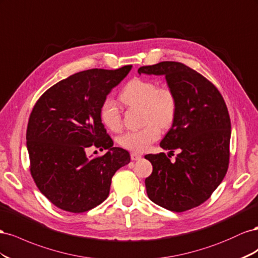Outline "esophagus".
Segmentation results:
<instances>
[{
	"mask_svg": "<svg viewBox=\"0 0 258 258\" xmlns=\"http://www.w3.org/2000/svg\"><path fill=\"white\" fill-rule=\"evenodd\" d=\"M131 159L133 161H137V160H141L142 159V156L139 153H136V152H132L131 153Z\"/></svg>",
	"mask_w": 258,
	"mask_h": 258,
	"instance_id": "obj_1",
	"label": "esophagus"
}]
</instances>
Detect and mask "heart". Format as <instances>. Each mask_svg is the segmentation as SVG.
I'll use <instances>...</instances> for the list:
<instances>
[{
	"label": "heart",
	"mask_w": 258,
	"mask_h": 258,
	"mask_svg": "<svg viewBox=\"0 0 258 258\" xmlns=\"http://www.w3.org/2000/svg\"><path fill=\"white\" fill-rule=\"evenodd\" d=\"M120 99L126 107L142 108L145 122L141 130L127 131L119 137V144L132 151L144 152L160 137V127L172 124L176 113V96L170 87L158 86L151 80L133 79L124 86ZM100 120L111 131H119L122 125L121 112L112 98H106L99 110Z\"/></svg>",
	"instance_id": "obj_1"
}]
</instances>
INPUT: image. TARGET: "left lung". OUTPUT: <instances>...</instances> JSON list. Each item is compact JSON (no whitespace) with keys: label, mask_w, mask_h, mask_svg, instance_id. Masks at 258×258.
<instances>
[{"label":"left lung","mask_w":258,"mask_h":258,"mask_svg":"<svg viewBox=\"0 0 258 258\" xmlns=\"http://www.w3.org/2000/svg\"><path fill=\"white\" fill-rule=\"evenodd\" d=\"M138 73L164 76L177 101L172 127L160 146L180 152L175 162L164 152L145 156L153 168L145 180L147 195L173 212L199 207L219 186L229 165L231 123L225 100L214 84L181 62L144 66Z\"/></svg>","instance_id":"8db88e82"}]
</instances>
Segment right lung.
Here are the masks:
<instances>
[{"label":"right lung","mask_w":258,"mask_h":258,"mask_svg":"<svg viewBox=\"0 0 258 258\" xmlns=\"http://www.w3.org/2000/svg\"><path fill=\"white\" fill-rule=\"evenodd\" d=\"M131 69L75 73L48 88L34 105L26 135L30 172L57 208L83 213L97 207L108 198L114 173L130 163V153L113 147L99 110ZM91 146L107 152L88 158L86 150Z\"/></svg>","instance_id":"add662e5"}]
</instances>
